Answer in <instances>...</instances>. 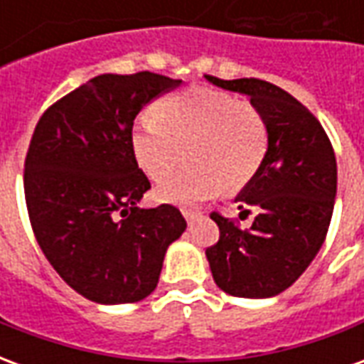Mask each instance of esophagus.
<instances>
[{"instance_id": "34e87169", "label": "esophagus", "mask_w": 364, "mask_h": 364, "mask_svg": "<svg viewBox=\"0 0 364 364\" xmlns=\"http://www.w3.org/2000/svg\"><path fill=\"white\" fill-rule=\"evenodd\" d=\"M181 213H183V216H185V220L189 222V224H193V222L197 220L198 216H200V213H195V210H187V208H183Z\"/></svg>"}]
</instances>
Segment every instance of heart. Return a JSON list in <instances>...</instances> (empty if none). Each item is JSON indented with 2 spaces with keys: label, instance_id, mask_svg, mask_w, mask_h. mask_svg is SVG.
Returning <instances> with one entry per match:
<instances>
[{
  "label": "heart",
  "instance_id": "1",
  "mask_svg": "<svg viewBox=\"0 0 364 364\" xmlns=\"http://www.w3.org/2000/svg\"><path fill=\"white\" fill-rule=\"evenodd\" d=\"M267 144L263 114L213 87L164 97L154 107V117L140 120L130 136L136 164L151 181L171 175L187 151L191 166L156 191L158 200L167 205H197L220 189H244L263 164Z\"/></svg>",
  "mask_w": 364,
  "mask_h": 364
}]
</instances>
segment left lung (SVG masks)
<instances>
[{"mask_svg":"<svg viewBox=\"0 0 364 364\" xmlns=\"http://www.w3.org/2000/svg\"><path fill=\"white\" fill-rule=\"evenodd\" d=\"M205 77L250 97L269 132L263 164L236 198L242 214H250L247 206L257 210L252 228L210 214L220 237L206 259L214 282L232 296H274L304 273L326 240L337 193L336 154L318 119L281 87L255 77Z\"/></svg>","mask_w":364,"mask_h":364,"instance_id":"1","label":"left lung"}]
</instances>
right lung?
Masks as SVG:
<instances>
[{
    "label": "right lung",
    "instance_id": "1",
    "mask_svg": "<svg viewBox=\"0 0 364 364\" xmlns=\"http://www.w3.org/2000/svg\"><path fill=\"white\" fill-rule=\"evenodd\" d=\"M181 80L97 75L48 107L25 159V200L56 273L97 304H130L154 292L167 247L187 228L171 205L138 208L150 181L130 136L138 112Z\"/></svg>",
    "mask_w": 364,
    "mask_h": 364
}]
</instances>
